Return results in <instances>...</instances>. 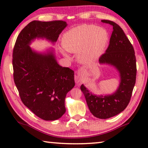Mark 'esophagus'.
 <instances>
[{"instance_id": "obj_1", "label": "esophagus", "mask_w": 148, "mask_h": 148, "mask_svg": "<svg viewBox=\"0 0 148 148\" xmlns=\"http://www.w3.org/2000/svg\"><path fill=\"white\" fill-rule=\"evenodd\" d=\"M83 68L81 69H79V73L81 74V73H83ZM78 76H79V77H77V79H76V82H77V83H81V82L82 81H81V77H79L80 75H78ZM75 79H76V78H75Z\"/></svg>"}]
</instances>
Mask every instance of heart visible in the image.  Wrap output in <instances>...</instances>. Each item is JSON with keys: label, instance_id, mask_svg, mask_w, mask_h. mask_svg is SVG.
I'll return each instance as SVG.
<instances>
[{"label": "heart", "instance_id": "1", "mask_svg": "<svg viewBox=\"0 0 148 148\" xmlns=\"http://www.w3.org/2000/svg\"><path fill=\"white\" fill-rule=\"evenodd\" d=\"M109 41V34L102 27L82 25L65 33L62 44L67 52H78L77 58L83 64H90L100 58ZM65 56L67 54L64 52Z\"/></svg>", "mask_w": 148, "mask_h": 148}]
</instances>
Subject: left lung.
Wrapping results in <instances>:
<instances>
[{"label":"left lung","mask_w":148,"mask_h":148,"mask_svg":"<svg viewBox=\"0 0 148 148\" xmlns=\"http://www.w3.org/2000/svg\"><path fill=\"white\" fill-rule=\"evenodd\" d=\"M101 22L110 24L113 31L108 49L101 56L99 63L111 65L117 70L119 84L115 92L107 95L94 94L84 84L81 90L92 114L106 119L122 112L129 104L136 83V64L134 48L121 27L110 20L104 19Z\"/></svg>","instance_id":"left-lung-1"}]
</instances>
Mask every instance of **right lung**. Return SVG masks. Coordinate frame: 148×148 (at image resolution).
I'll list each match as a JSON object with an SVG mask.
<instances>
[{
  "label": "right lung",
  "instance_id": "1",
  "mask_svg": "<svg viewBox=\"0 0 148 148\" xmlns=\"http://www.w3.org/2000/svg\"><path fill=\"white\" fill-rule=\"evenodd\" d=\"M64 21H33L19 33L13 50L14 80L22 102L40 119H58L65 99L75 86L74 71L58 64L53 48L38 52L30 47L36 38L53 44L66 27Z\"/></svg>",
  "mask_w": 148,
  "mask_h": 148
}]
</instances>
